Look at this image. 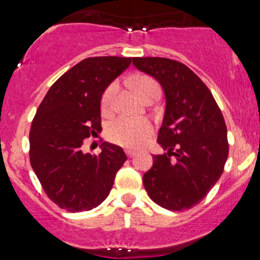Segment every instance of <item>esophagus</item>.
<instances>
[{"mask_svg": "<svg viewBox=\"0 0 260 260\" xmlns=\"http://www.w3.org/2000/svg\"><path fill=\"white\" fill-rule=\"evenodd\" d=\"M126 155H127V157L132 158L137 155V152H135V151H132V150H126Z\"/></svg>", "mask_w": 260, "mask_h": 260, "instance_id": "obj_1", "label": "esophagus"}]
</instances>
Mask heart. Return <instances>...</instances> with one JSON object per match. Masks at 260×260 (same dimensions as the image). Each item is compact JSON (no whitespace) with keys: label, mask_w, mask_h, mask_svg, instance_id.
Returning a JSON list of instances; mask_svg holds the SVG:
<instances>
[{"label":"heart","mask_w":260,"mask_h":260,"mask_svg":"<svg viewBox=\"0 0 260 260\" xmlns=\"http://www.w3.org/2000/svg\"><path fill=\"white\" fill-rule=\"evenodd\" d=\"M134 86L143 99L152 93L155 89H160L157 82L150 77H139L135 79ZM117 92H118V83L113 82L103 93L102 112L104 114H110L114 110ZM152 123L147 118L119 117L108 126L107 137L110 142L118 146L126 148H138L148 139V137L152 134Z\"/></svg>","instance_id":"heart-1"}]
</instances>
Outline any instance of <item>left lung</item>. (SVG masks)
Wrapping results in <instances>:
<instances>
[{"label":"left lung","mask_w":260,"mask_h":260,"mask_svg":"<svg viewBox=\"0 0 260 260\" xmlns=\"http://www.w3.org/2000/svg\"><path fill=\"white\" fill-rule=\"evenodd\" d=\"M133 63L161 84L167 100L157 135L167 152L153 156L143 176L144 189L162 208L189 210L224 172L229 144L221 110L201 78L181 62L138 57Z\"/></svg>","instance_id":"obj_1"}]
</instances>
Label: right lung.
<instances>
[{"label": "right lung", "instance_id": "obj_1", "mask_svg": "<svg viewBox=\"0 0 260 260\" xmlns=\"http://www.w3.org/2000/svg\"><path fill=\"white\" fill-rule=\"evenodd\" d=\"M132 63L125 57H89L53 83L29 132V161L48 198L69 212L89 211L109 195L126 161L121 147L104 142L99 155L83 141L102 132L105 88Z\"/></svg>", "mask_w": 260, "mask_h": 260}]
</instances>
